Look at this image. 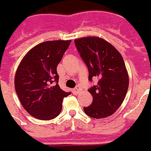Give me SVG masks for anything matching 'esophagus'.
Returning a JSON list of instances; mask_svg holds the SVG:
<instances>
[{
	"label": "esophagus",
	"instance_id": "1",
	"mask_svg": "<svg viewBox=\"0 0 151 151\" xmlns=\"http://www.w3.org/2000/svg\"><path fill=\"white\" fill-rule=\"evenodd\" d=\"M81 92V88H80V86H76V88H75L73 89V93H79Z\"/></svg>",
	"mask_w": 151,
	"mask_h": 151
}]
</instances>
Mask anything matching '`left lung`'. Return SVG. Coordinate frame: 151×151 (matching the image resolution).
<instances>
[{"label":"left lung","mask_w":151,"mask_h":151,"mask_svg":"<svg viewBox=\"0 0 151 151\" xmlns=\"http://www.w3.org/2000/svg\"><path fill=\"white\" fill-rule=\"evenodd\" d=\"M75 44L88 67V80H98L97 85L88 89L93 102L84 107V112L92 118H106L121 106L129 88V74L123 57L111 44L98 36L76 39Z\"/></svg>","instance_id":"left-lung-1"}]
</instances>
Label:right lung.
Listing matches in <instances>:
<instances>
[{
    "label": "right lung",
    "instance_id": "add662e5",
    "mask_svg": "<svg viewBox=\"0 0 151 151\" xmlns=\"http://www.w3.org/2000/svg\"><path fill=\"white\" fill-rule=\"evenodd\" d=\"M70 42H42L31 49L19 63L14 77L15 91L23 108L34 118L49 120L57 117L63 108V99L70 94L58 84L57 73V66Z\"/></svg>",
    "mask_w": 151,
    "mask_h": 151
}]
</instances>
